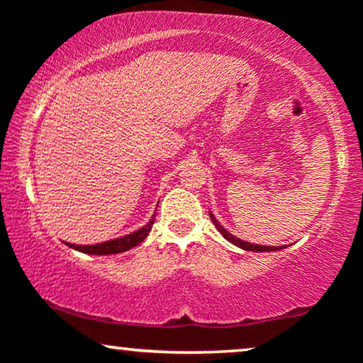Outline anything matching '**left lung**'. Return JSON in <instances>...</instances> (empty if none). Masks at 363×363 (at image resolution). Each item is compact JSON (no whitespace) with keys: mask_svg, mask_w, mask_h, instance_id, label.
Returning <instances> with one entry per match:
<instances>
[{"mask_svg":"<svg viewBox=\"0 0 363 363\" xmlns=\"http://www.w3.org/2000/svg\"><path fill=\"white\" fill-rule=\"evenodd\" d=\"M210 216H211V222H213V223H215V227L218 228L220 234H222V235L225 237V239L228 240V242L235 244L237 247H242V249H245V251H254V252H268V251H278V249H281V247H272V245H257V244H249V242H244V240L237 239V237H234L232 234H228V232L225 230V228L222 227V225H220L218 222H216L213 215L210 213Z\"/></svg>","mask_w":363,"mask_h":363,"instance_id":"8db88e82","label":"left lung"}]
</instances>
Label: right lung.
<instances>
[{
    "mask_svg": "<svg viewBox=\"0 0 363 363\" xmlns=\"http://www.w3.org/2000/svg\"><path fill=\"white\" fill-rule=\"evenodd\" d=\"M153 222H155V215H153V218L150 220L145 227H141L140 230L133 232V234H129L126 237H121V239H114V240H109V242L94 244V245L69 244V247L77 249V251H80V252H86V254H101V256L102 254H118V252L128 251V249L135 247V245H138L140 242H143V240L147 239V235L150 234V230H152V227H153Z\"/></svg>",
    "mask_w": 363,
    "mask_h": 363,
    "instance_id": "right-lung-1",
    "label": "right lung"
}]
</instances>
